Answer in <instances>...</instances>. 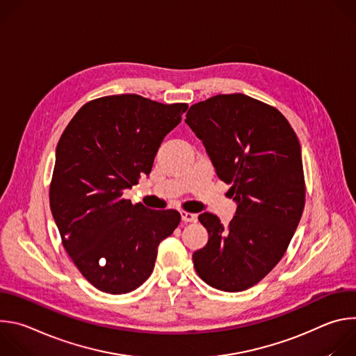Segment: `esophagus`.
Listing matches in <instances>:
<instances>
[{
  "instance_id": "1",
  "label": "esophagus",
  "mask_w": 356,
  "mask_h": 356,
  "mask_svg": "<svg viewBox=\"0 0 356 356\" xmlns=\"http://www.w3.org/2000/svg\"><path fill=\"white\" fill-rule=\"evenodd\" d=\"M181 220L183 222H195L197 221V216L193 214V213H188V211H181Z\"/></svg>"
}]
</instances>
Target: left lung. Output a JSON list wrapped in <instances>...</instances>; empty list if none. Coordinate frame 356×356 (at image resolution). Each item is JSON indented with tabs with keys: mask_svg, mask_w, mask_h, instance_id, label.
Wrapping results in <instances>:
<instances>
[{
	"mask_svg": "<svg viewBox=\"0 0 356 356\" xmlns=\"http://www.w3.org/2000/svg\"><path fill=\"white\" fill-rule=\"evenodd\" d=\"M186 124L238 204L227 227L200 214L209 242L193 253L194 269L214 289L246 290L279 264L300 222L306 181L298 138L277 108L241 92L193 104Z\"/></svg>",
	"mask_w": 356,
	"mask_h": 356,
	"instance_id": "8db88e82",
	"label": "left lung"
}]
</instances>
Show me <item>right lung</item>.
<instances>
[{
	"label": "right lung",
	"mask_w": 356,
	"mask_h": 356,
	"mask_svg": "<svg viewBox=\"0 0 356 356\" xmlns=\"http://www.w3.org/2000/svg\"><path fill=\"white\" fill-rule=\"evenodd\" d=\"M187 107L138 94L99 97L77 111L59 139L50 210L70 259L101 291L139 287L154 270L159 243L180 222L176 210H149L122 194L150 173Z\"/></svg>",
	"instance_id": "obj_1"
}]
</instances>
